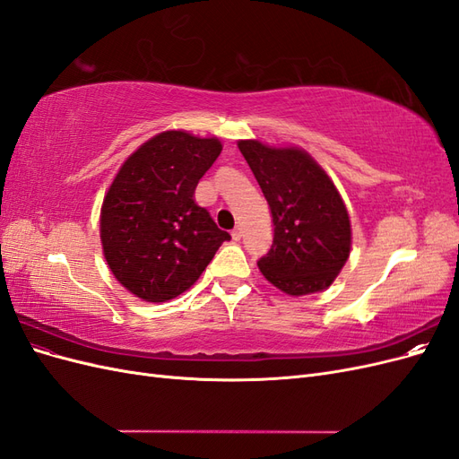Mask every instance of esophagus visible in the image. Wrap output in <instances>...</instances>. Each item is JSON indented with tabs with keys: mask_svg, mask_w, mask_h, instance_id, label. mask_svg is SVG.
<instances>
[{
	"mask_svg": "<svg viewBox=\"0 0 459 459\" xmlns=\"http://www.w3.org/2000/svg\"><path fill=\"white\" fill-rule=\"evenodd\" d=\"M241 235H243V230L238 226V228H235V230L231 231V239H233V241H239Z\"/></svg>",
	"mask_w": 459,
	"mask_h": 459,
	"instance_id": "1",
	"label": "esophagus"
}]
</instances>
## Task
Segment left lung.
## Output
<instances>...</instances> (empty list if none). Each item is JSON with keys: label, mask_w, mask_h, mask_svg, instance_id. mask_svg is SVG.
<instances>
[{"label": "left lung", "mask_w": 459, "mask_h": 459, "mask_svg": "<svg viewBox=\"0 0 459 459\" xmlns=\"http://www.w3.org/2000/svg\"><path fill=\"white\" fill-rule=\"evenodd\" d=\"M266 197L273 243L258 268L283 293H317L335 281L351 255V220L335 184L307 151L238 143Z\"/></svg>", "instance_id": "left-lung-1"}]
</instances>
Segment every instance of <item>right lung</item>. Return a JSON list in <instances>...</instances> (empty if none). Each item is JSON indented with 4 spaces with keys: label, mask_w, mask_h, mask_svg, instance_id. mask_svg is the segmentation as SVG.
Here are the masks:
<instances>
[{
    "label": "right lung",
    "mask_w": 459,
    "mask_h": 459,
    "mask_svg": "<svg viewBox=\"0 0 459 459\" xmlns=\"http://www.w3.org/2000/svg\"><path fill=\"white\" fill-rule=\"evenodd\" d=\"M220 151L216 137L169 130L120 166L103 199L100 230L108 268L132 295L176 299L231 239L193 197Z\"/></svg>",
    "instance_id": "right-lung-1"
}]
</instances>
